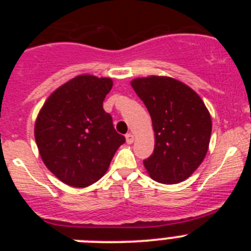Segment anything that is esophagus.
I'll return each mask as SVG.
<instances>
[{
	"label": "esophagus",
	"instance_id": "obj_1",
	"mask_svg": "<svg viewBox=\"0 0 251 251\" xmlns=\"http://www.w3.org/2000/svg\"><path fill=\"white\" fill-rule=\"evenodd\" d=\"M126 141H127L128 145H132L133 142H134V137H133L132 133H128V134H126Z\"/></svg>",
	"mask_w": 251,
	"mask_h": 251
}]
</instances>
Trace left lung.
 Wrapping results in <instances>:
<instances>
[{
	"label": "left lung",
	"mask_w": 251,
	"mask_h": 251,
	"mask_svg": "<svg viewBox=\"0 0 251 251\" xmlns=\"http://www.w3.org/2000/svg\"><path fill=\"white\" fill-rule=\"evenodd\" d=\"M130 85L150 112L154 151L143 161L154 181H185L202 163L211 137V117L202 99L182 81L170 76L137 77Z\"/></svg>",
	"instance_id": "1"
}]
</instances>
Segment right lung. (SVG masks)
I'll return each mask as SVG.
<instances>
[{"mask_svg": "<svg viewBox=\"0 0 251 251\" xmlns=\"http://www.w3.org/2000/svg\"><path fill=\"white\" fill-rule=\"evenodd\" d=\"M110 77L83 74L59 86L35 122V141L46 167L66 185L88 187L108 171L126 142L103 109Z\"/></svg>", "mask_w": 251, "mask_h": 251, "instance_id": "right-lung-1", "label": "right lung"}]
</instances>
